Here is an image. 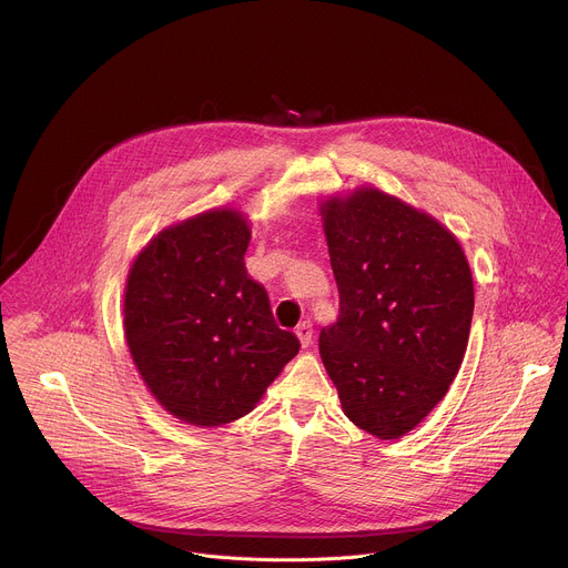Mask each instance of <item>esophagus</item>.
Instances as JSON below:
<instances>
[{"label":"esophagus","instance_id":"obj_1","mask_svg":"<svg viewBox=\"0 0 568 568\" xmlns=\"http://www.w3.org/2000/svg\"><path fill=\"white\" fill-rule=\"evenodd\" d=\"M294 335L298 337L301 346H303V348H307V346L312 344V337H314V333H312V323H310V321H303V323H298L296 331H294Z\"/></svg>","mask_w":568,"mask_h":568}]
</instances>
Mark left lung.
<instances>
[{
    "mask_svg": "<svg viewBox=\"0 0 568 568\" xmlns=\"http://www.w3.org/2000/svg\"><path fill=\"white\" fill-rule=\"evenodd\" d=\"M339 316L318 353L342 409L393 440L418 427L454 382L474 312L471 270L434 215L375 186L318 204Z\"/></svg>",
    "mask_w": 568,
    "mask_h": 568,
    "instance_id": "obj_1",
    "label": "left lung"
}]
</instances>
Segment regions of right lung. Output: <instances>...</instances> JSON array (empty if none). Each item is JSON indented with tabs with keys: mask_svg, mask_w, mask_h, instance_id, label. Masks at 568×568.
<instances>
[{
	"mask_svg": "<svg viewBox=\"0 0 568 568\" xmlns=\"http://www.w3.org/2000/svg\"><path fill=\"white\" fill-rule=\"evenodd\" d=\"M252 226L211 209L161 229L134 258L123 294L132 362L171 416L222 427L247 416L298 353L263 285L245 270Z\"/></svg>",
	"mask_w": 568,
	"mask_h": 568,
	"instance_id": "add662e5",
	"label": "right lung"
}]
</instances>
